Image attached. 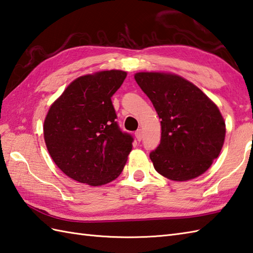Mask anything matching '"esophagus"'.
I'll return each instance as SVG.
<instances>
[{
    "mask_svg": "<svg viewBox=\"0 0 253 253\" xmlns=\"http://www.w3.org/2000/svg\"><path fill=\"white\" fill-rule=\"evenodd\" d=\"M135 136H136L138 141H141L142 138H143V132H142V130H141V129H138V130L135 132Z\"/></svg>",
    "mask_w": 253,
    "mask_h": 253,
    "instance_id": "34e87169",
    "label": "esophagus"
}]
</instances>
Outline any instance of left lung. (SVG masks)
Here are the masks:
<instances>
[{"label": "left lung", "mask_w": 253, "mask_h": 253, "mask_svg": "<svg viewBox=\"0 0 253 253\" xmlns=\"http://www.w3.org/2000/svg\"><path fill=\"white\" fill-rule=\"evenodd\" d=\"M135 79L161 118V142L150 153L155 170L177 181L202 175L224 144L226 129L218 107L177 75L137 73Z\"/></svg>", "instance_id": "obj_1"}]
</instances>
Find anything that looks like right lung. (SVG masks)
Here are the masks:
<instances>
[{
	"label": "right lung",
	"mask_w": 253,
	"mask_h": 253,
	"mask_svg": "<svg viewBox=\"0 0 253 253\" xmlns=\"http://www.w3.org/2000/svg\"><path fill=\"white\" fill-rule=\"evenodd\" d=\"M126 76L113 69L75 79L47 112V151L74 180L101 186L121 175L133 138L121 130L111 98Z\"/></svg>",
	"instance_id": "1"
}]
</instances>
